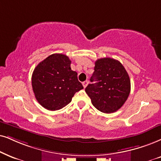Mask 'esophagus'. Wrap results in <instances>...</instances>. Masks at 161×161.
Wrapping results in <instances>:
<instances>
[{
	"label": "esophagus",
	"instance_id": "obj_1",
	"mask_svg": "<svg viewBox=\"0 0 161 161\" xmlns=\"http://www.w3.org/2000/svg\"><path fill=\"white\" fill-rule=\"evenodd\" d=\"M88 83H89V82H88V81H85V82H82L83 87H84L85 88V87H87V85H88Z\"/></svg>",
	"mask_w": 161,
	"mask_h": 161
}]
</instances>
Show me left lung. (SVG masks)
<instances>
[{"instance_id":"1","label":"left lung","mask_w":161,"mask_h":161,"mask_svg":"<svg viewBox=\"0 0 161 161\" xmlns=\"http://www.w3.org/2000/svg\"><path fill=\"white\" fill-rule=\"evenodd\" d=\"M85 92L96 108L101 112L114 113L123 106L131 91L127 71L119 61L111 58L95 62L94 72Z\"/></svg>"}]
</instances>
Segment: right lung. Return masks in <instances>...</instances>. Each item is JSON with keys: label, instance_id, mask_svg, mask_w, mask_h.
I'll return each mask as SVG.
<instances>
[{"label": "right lung", "instance_id": "1", "mask_svg": "<svg viewBox=\"0 0 161 161\" xmlns=\"http://www.w3.org/2000/svg\"><path fill=\"white\" fill-rule=\"evenodd\" d=\"M70 64L66 55L55 53L36 67L32 75V91L44 108L50 111L62 108L70 103L75 93L83 89Z\"/></svg>", "mask_w": 161, "mask_h": 161}]
</instances>
